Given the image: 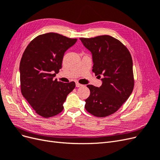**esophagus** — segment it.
<instances>
[{
    "mask_svg": "<svg viewBox=\"0 0 160 160\" xmlns=\"http://www.w3.org/2000/svg\"><path fill=\"white\" fill-rule=\"evenodd\" d=\"M76 87H77V88H80V87H81L82 85H81V84H80V83H76Z\"/></svg>",
    "mask_w": 160,
    "mask_h": 160,
    "instance_id": "obj_1",
    "label": "esophagus"
}]
</instances>
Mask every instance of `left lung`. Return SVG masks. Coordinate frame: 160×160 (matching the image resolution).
<instances>
[{"label": "left lung", "mask_w": 160, "mask_h": 160, "mask_svg": "<svg viewBox=\"0 0 160 160\" xmlns=\"http://www.w3.org/2000/svg\"><path fill=\"white\" fill-rule=\"evenodd\" d=\"M92 55L93 72L102 85L87 87L90 95L85 108L91 114L103 118L114 113L129 98L133 86V61L130 52L122 42L109 35L80 38Z\"/></svg>", "instance_id": "obj_1"}]
</instances>
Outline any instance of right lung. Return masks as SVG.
Wrapping results in <instances>:
<instances>
[{"label": "right lung", "instance_id": "add662e5", "mask_svg": "<svg viewBox=\"0 0 160 160\" xmlns=\"http://www.w3.org/2000/svg\"><path fill=\"white\" fill-rule=\"evenodd\" d=\"M77 41L58 33H45L34 38L23 53L19 67L21 93L43 118L61 113L67 95L75 88L73 81L66 83L53 78L62 68L65 52Z\"/></svg>", "mask_w": 160, "mask_h": 160}]
</instances>
